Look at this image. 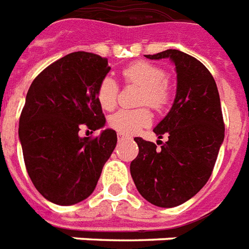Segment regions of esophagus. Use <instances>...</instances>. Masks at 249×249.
Here are the masks:
<instances>
[{
    "label": "esophagus",
    "mask_w": 249,
    "mask_h": 249,
    "mask_svg": "<svg viewBox=\"0 0 249 249\" xmlns=\"http://www.w3.org/2000/svg\"><path fill=\"white\" fill-rule=\"evenodd\" d=\"M118 139L119 141H124V139H127L126 135H123V134H121V132H118Z\"/></svg>",
    "instance_id": "34e87169"
}]
</instances>
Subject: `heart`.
Listing matches in <instances>:
<instances>
[{"instance_id": "obj_1", "label": "heart", "mask_w": 249, "mask_h": 249, "mask_svg": "<svg viewBox=\"0 0 249 249\" xmlns=\"http://www.w3.org/2000/svg\"><path fill=\"white\" fill-rule=\"evenodd\" d=\"M122 77L126 83L142 87L139 105H148L155 110H163L170 102L171 91L162 67L146 61H138L123 69ZM119 89L111 77H106L97 90L98 102L102 108L110 111L117 107ZM151 123V112L147 108L121 110L110 118V126L121 134L131 135Z\"/></svg>"}]
</instances>
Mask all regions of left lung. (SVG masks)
<instances>
[{
  "mask_svg": "<svg viewBox=\"0 0 249 249\" xmlns=\"http://www.w3.org/2000/svg\"><path fill=\"white\" fill-rule=\"evenodd\" d=\"M148 59L168 58L177 70L171 110L154 132L168 141L157 144L134 138L139 154L130 164L132 180L147 201L171 208L190 200L208 182L224 141L220 97L211 72L196 58L168 49Z\"/></svg>",
  "mask_w": 249,
  "mask_h": 249,
  "instance_id": "left-lung-1",
  "label": "left lung"
}]
</instances>
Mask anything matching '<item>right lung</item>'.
<instances>
[{
    "mask_svg": "<svg viewBox=\"0 0 249 249\" xmlns=\"http://www.w3.org/2000/svg\"><path fill=\"white\" fill-rule=\"evenodd\" d=\"M110 70L107 58L71 53L46 67L26 94L18 128L23 160L34 187L54 204L90 196L117 146L111 128L94 139L78 135L83 126L95 131L106 123L97 90Z\"/></svg>",
    "mask_w": 249,
    "mask_h": 249,
    "instance_id": "right-lung-1",
    "label": "right lung"
}]
</instances>
